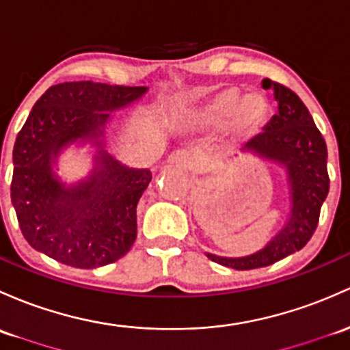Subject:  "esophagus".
I'll return each instance as SVG.
<instances>
[{"mask_svg": "<svg viewBox=\"0 0 350 350\" xmlns=\"http://www.w3.org/2000/svg\"><path fill=\"white\" fill-rule=\"evenodd\" d=\"M168 163L176 165V167L182 168H193L197 161H195L193 155H191L190 152H187V150H176V152H174L168 157Z\"/></svg>", "mask_w": 350, "mask_h": 350, "instance_id": "1", "label": "esophagus"}]
</instances>
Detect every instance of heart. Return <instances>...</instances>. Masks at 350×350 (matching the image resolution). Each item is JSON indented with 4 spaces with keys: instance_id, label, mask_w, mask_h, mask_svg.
Segmentation results:
<instances>
[{
    "instance_id": "b5f03b06",
    "label": "heart",
    "mask_w": 350,
    "mask_h": 350,
    "mask_svg": "<svg viewBox=\"0 0 350 350\" xmlns=\"http://www.w3.org/2000/svg\"><path fill=\"white\" fill-rule=\"evenodd\" d=\"M269 103L258 93H245L239 88H225L208 100L204 107L190 111L187 126L190 130H215L232 118V126L239 135H252L265 125Z\"/></svg>"
}]
</instances>
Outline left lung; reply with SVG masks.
Wrapping results in <instances>:
<instances>
[{
	"label": "left lung",
	"instance_id": "left-lung-1",
	"mask_svg": "<svg viewBox=\"0 0 350 350\" xmlns=\"http://www.w3.org/2000/svg\"><path fill=\"white\" fill-rule=\"evenodd\" d=\"M262 85L265 90H273L279 113L272 116L262 133L247 142L243 152L284 167L291 191V212L284 227L255 254L235 258L206 254L212 262L235 270L272 265L306 247L317 228L321 206L329 193L325 140L307 107L287 86L269 78Z\"/></svg>",
	"mask_w": 350,
	"mask_h": 350
}]
</instances>
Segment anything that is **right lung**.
Listing matches in <instances>:
<instances>
[{"label": "right lung", "mask_w": 350, "mask_h": 350, "mask_svg": "<svg viewBox=\"0 0 350 350\" xmlns=\"http://www.w3.org/2000/svg\"><path fill=\"white\" fill-rule=\"evenodd\" d=\"M145 86L66 81L36 101L13 148L11 202L26 242L77 269H96L122 258L137 239V204L152 172L129 168L105 150L111 111L129 107ZM92 143L94 170L66 186L53 170L63 148Z\"/></svg>", "instance_id": "right-lung-1"}]
</instances>
